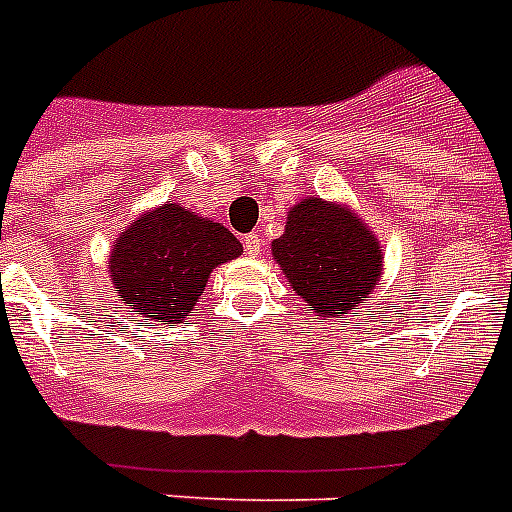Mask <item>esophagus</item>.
<instances>
[{
	"label": "esophagus",
	"mask_w": 512,
	"mask_h": 512,
	"mask_svg": "<svg viewBox=\"0 0 512 512\" xmlns=\"http://www.w3.org/2000/svg\"><path fill=\"white\" fill-rule=\"evenodd\" d=\"M243 248H246L248 256H259V253L264 251V238H261L259 233H248L246 238H243Z\"/></svg>",
	"instance_id": "obj_1"
}]
</instances>
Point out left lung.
I'll use <instances>...</instances> for the list:
<instances>
[{"label":"left lung","instance_id":"obj_1","mask_svg":"<svg viewBox=\"0 0 512 512\" xmlns=\"http://www.w3.org/2000/svg\"><path fill=\"white\" fill-rule=\"evenodd\" d=\"M289 284L323 318H343L374 289L382 251L354 212L307 197L289 210L282 238L271 243Z\"/></svg>","mask_w":512,"mask_h":512}]
</instances>
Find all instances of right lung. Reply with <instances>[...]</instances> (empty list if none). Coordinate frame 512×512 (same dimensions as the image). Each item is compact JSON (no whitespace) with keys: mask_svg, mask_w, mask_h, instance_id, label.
Returning a JSON list of instances; mask_svg holds the SVG:
<instances>
[{"mask_svg":"<svg viewBox=\"0 0 512 512\" xmlns=\"http://www.w3.org/2000/svg\"><path fill=\"white\" fill-rule=\"evenodd\" d=\"M241 241L205 217L164 205L138 217L112 248L110 277L130 315L182 323L215 266L241 256Z\"/></svg>","mask_w":512,"mask_h":512,"instance_id":"right-lung-1","label":"right lung"}]
</instances>
